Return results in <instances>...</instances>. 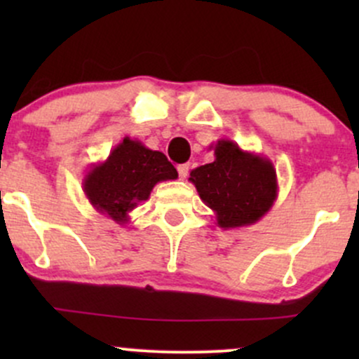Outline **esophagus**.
<instances>
[{
	"label": "esophagus",
	"instance_id": "esophagus-1",
	"mask_svg": "<svg viewBox=\"0 0 359 359\" xmlns=\"http://www.w3.org/2000/svg\"><path fill=\"white\" fill-rule=\"evenodd\" d=\"M177 172H179L180 179L185 180V179H187V175H189V165H187V163H182V165L177 167Z\"/></svg>",
	"mask_w": 359,
	"mask_h": 359
}]
</instances>
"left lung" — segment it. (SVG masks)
I'll return each mask as SVG.
<instances>
[{
	"instance_id": "left-lung-1",
	"label": "left lung",
	"mask_w": 359,
	"mask_h": 359,
	"mask_svg": "<svg viewBox=\"0 0 359 359\" xmlns=\"http://www.w3.org/2000/svg\"><path fill=\"white\" fill-rule=\"evenodd\" d=\"M214 162L194 168L189 180L203 203L211 208L222 229L246 228L270 211L278 196L277 170L266 156L243 150L233 140L221 138Z\"/></svg>"
}]
</instances>
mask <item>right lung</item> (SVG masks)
<instances>
[{
    "label": "right lung",
    "mask_w": 359,
    "mask_h": 359,
    "mask_svg": "<svg viewBox=\"0 0 359 359\" xmlns=\"http://www.w3.org/2000/svg\"><path fill=\"white\" fill-rule=\"evenodd\" d=\"M177 177L175 167L162 151L126 137L104 162L90 165L82 179V189L97 212L123 226L130 222V212L150 197L156 184Z\"/></svg>",
    "instance_id": "add662e5"
}]
</instances>
